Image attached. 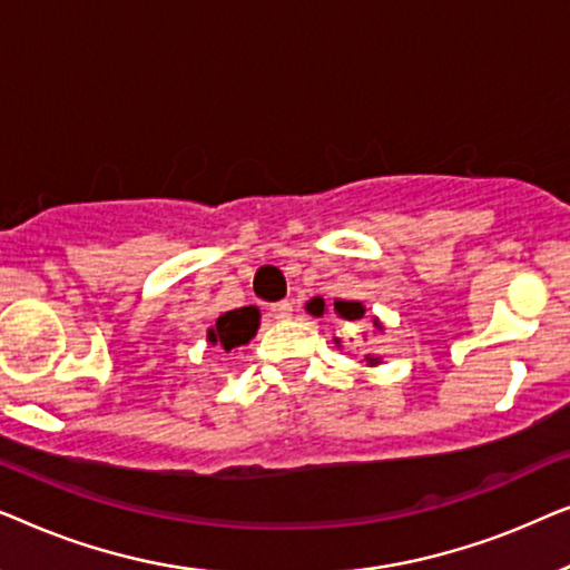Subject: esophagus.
Returning <instances> with one entry per match:
<instances>
[{"label":"esophagus","instance_id":"1","mask_svg":"<svg viewBox=\"0 0 570 570\" xmlns=\"http://www.w3.org/2000/svg\"><path fill=\"white\" fill-rule=\"evenodd\" d=\"M291 311H293L291 301H277V303H272V306H269L272 318H287V316H291Z\"/></svg>","mask_w":570,"mask_h":570}]
</instances>
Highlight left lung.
Returning <instances> with one entry per match:
<instances>
[{
	"label": "left lung",
	"instance_id": "1",
	"mask_svg": "<svg viewBox=\"0 0 570 570\" xmlns=\"http://www.w3.org/2000/svg\"><path fill=\"white\" fill-rule=\"evenodd\" d=\"M306 311H308V314H314V316H322L324 314V298H311L306 303ZM334 314H337V318H342V322H361V318L365 316V306H363V303H357V301H334ZM373 326H376L379 332L384 330V326H381L376 318H373ZM334 342L340 345V340H334ZM365 361H368V365H379L381 357L365 355Z\"/></svg>",
	"mask_w": 570,
	"mask_h": 570
}]
</instances>
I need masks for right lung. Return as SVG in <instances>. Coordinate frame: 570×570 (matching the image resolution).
<instances>
[{
	"label": "right lung",
	"instance_id": "add662e5",
	"mask_svg": "<svg viewBox=\"0 0 570 570\" xmlns=\"http://www.w3.org/2000/svg\"><path fill=\"white\" fill-rule=\"evenodd\" d=\"M256 330H259V308H233L225 311V314L217 318L213 330H207V340L213 342V345H220L225 353H230V350H236L240 345H248Z\"/></svg>",
	"mask_w": 570,
	"mask_h": 570
}]
</instances>
